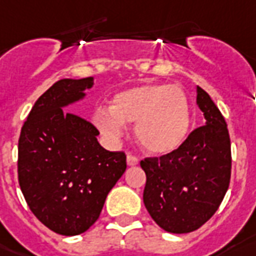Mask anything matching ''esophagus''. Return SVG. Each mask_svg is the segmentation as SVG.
Instances as JSON below:
<instances>
[{
    "label": "esophagus",
    "instance_id": "esophagus-1",
    "mask_svg": "<svg viewBox=\"0 0 256 256\" xmlns=\"http://www.w3.org/2000/svg\"><path fill=\"white\" fill-rule=\"evenodd\" d=\"M126 164L128 166H136V164H138V158L134 155H128L126 156Z\"/></svg>",
    "mask_w": 256,
    "mask_h": 256
}]
</instances>
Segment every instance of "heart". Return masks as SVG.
<instances>
[{
	"mask_svg": "<svg viewBox=\"0 0 256 256\" xmlns=\"http://www.w3.org/2000/svg\"><path fill=\"white\" fill-rule=\"evenodd\" d=\"M93 122L102 134L118 138L122 122H134V138L150 154L178 150L190 130V106L183 89L167 84H140L112 97L110 110H98Z\"/></svg>",
	"mask_w": 256,
	"mask_h": 256,
	"instance_id": "obj_1",
	"label": "heart"
}]
</instances>
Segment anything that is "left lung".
Listing matches in <instances>:
<instances>
[{
	"label": "left lung",
	"instance_id": "obj_1",
	"mask_svg": "<svg viewBox=\"0 0 256 256\" xmlns=\"http://www.w3.org/2000/svg\"><path fill=\"white\" fill-rule=\"evenodd\" d=\"M196 102L206 126L188 134L178 150L146 158L142 200L150 218L167 232L187 234L211 219L231 179V142L223 114L204 89Z\"/></svg>",
	"mask_w": 256,
	"mask_h": 256
}]
</instances>
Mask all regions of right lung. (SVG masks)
I'll use <instances>...</instances> for the list:
<instances>
[{
	"label": "right lung",
	"instance_id": "1",
	"mask_svg": "<svg viewBox=\"0 0 256 256\" xmlns=\"http://www.w3.org/2000/svg\"><path fill=\"white\" fill-rule=\"evenodd\" d=\"M93 77L62 78L36 101L18 138V183L34 216L56 234L85 232L126 172L124 152L98 144L97 128L62 108L84 97Z\"/></svg>",
	"mask_w": 256,
	"mask_h": 256
}]
</instances>
